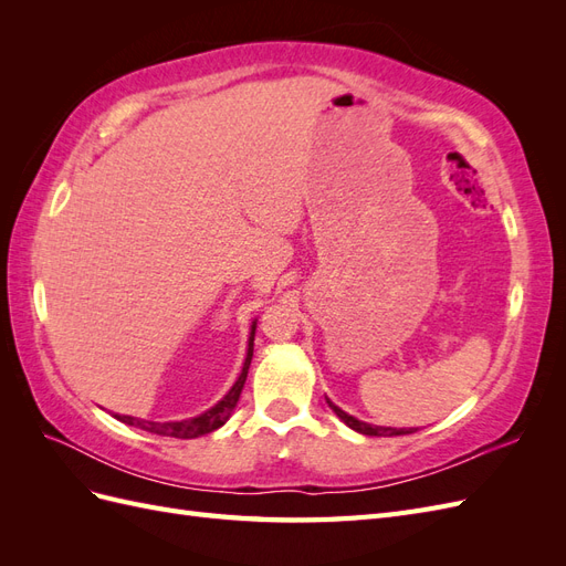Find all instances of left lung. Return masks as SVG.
Wrapping results in <instances>:
<instances>
[{
  "instance_id": "obj_1",
  "label": "left lung",
  "mask_w": 566,
  "mask_h": 566,
  "mask_svg": "<svg viewBox=\"0 0 566 566\" xmlns=\"http://www.w3.org/2000/svg\"><path fill=\"white\" fill-rule=\"evenodd\" d=\"M328 406L335 410V416L345 422L347 427H352L354 432H358V434H366V437H399V434H410V432H416L413 427H410V430H406V427H401V430H397V427H378V424H368V422H361V420H356L354 416H349V413H345V410L342 408H337L333 401H328Z\"/></svg>"
}]
</instances>
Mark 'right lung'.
<instances>
[{
  "label": "right lung",
  "mask_w": 566,
  "mask_h": 566,
  "mask_svg": "<svg viewBox=\"0 0 566 566\" xmlns=\"http://www.w3.org/2000/svg\"><path fill=\"white\" fill-rule=\"evenodd\" d=\"M254 331H256V323H252L250 328V339H248V356H245V364L241 375H238L235 385L229 389V394L219 403H214L210 410H205V413L196 416V418H188V420H175V422H153V420H142V418H132V416H115L119 422L132 424V427H139V430L153 432V434H160V437H175V439H196L202 434H210L214 430H219L221 424H224L233 408L241 399V391L243 385L248 380V368L252 361V347H254Z\"/></svg>",
  "instance_id": "add662e5"
}]
</instances>
